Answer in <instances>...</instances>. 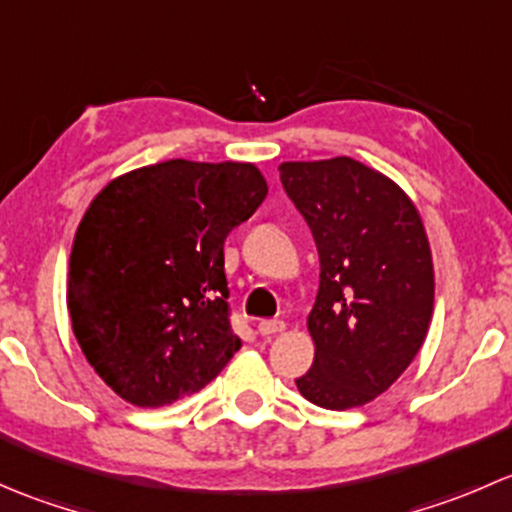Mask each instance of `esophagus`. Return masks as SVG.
Listing matches in <instances>:
<instances>
[{
	"label": "esophagus",
	"mask_w": 512,
	"mask_h": 512,
	"mask_svg": "<svg viewBox=\"0 0 512 512\" xmlns=\"http://www.w3.org/2000/svg\"><path fill=\"white\" fill-rule=\"evenodd\" d=\"M257 329H260L262 337H272V334L285 332V322H282V319H262V322L257 324Z\"/></svg>",
	"instance_id": "esophagus-1"
}]
</instances>
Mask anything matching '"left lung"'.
<instances>
[{
  "label": "left lung",
  "mask_w": 512,
  "mask_h": 512,
  "mask_svg": "<svg viewBox=\"0 0 512 512\" xmlns=\"http://www.w3.org/2000/svg\"><path fill=\"white\" fill-rule=\"evenodd\" d=\"M285 193L312 230L319 292L307 317L312 369L297 389L344 411L384 394L414 361L433 312V262L409 195L354 158L282 163Z\"/></svg>",
  "instance_id": "left-lung-1"
}]
</instances>
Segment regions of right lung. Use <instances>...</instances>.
<instances>
[{
  "instance_id": "1",
  "label": "right lung",
  "mask_w": 512,
  "mask_h": 512,
  "mask_svg": "<svg viewBox=\"0 0 512 512\" xmlns=\"http://www.w3.org/2000/svg\"><path fill=\"white\" fill-rule=\"evenodd\" d=\"M265 195L252 163L175 158L111 180L89 205L71 247V327L128 404L195 394L240 349L223 247Z\"/></svg>"
}]
</instances>
